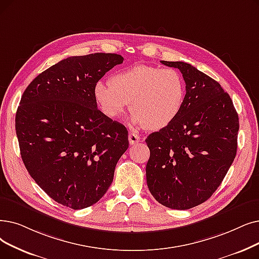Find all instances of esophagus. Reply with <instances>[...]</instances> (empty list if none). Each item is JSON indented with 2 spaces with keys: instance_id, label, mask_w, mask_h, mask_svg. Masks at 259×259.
<instances>
[{
  "instance_id": "obj_1",
  "label": "esophagus",
  "mask_w": 259,
  "mask_h": 259,
  "mask_svg": "<svg viewBox=\"0 0 259 259\" xmlns=\"http://www.w3.org/2000/svg\"><path fill=\"white\" fill-rule=\"evenodd\" d=\"M128 140H129L130 145H136L141 141V138H140L139 134L134 133V132H130L129 136H128Z\"/></svg>"
}]
</instances>
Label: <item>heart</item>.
Segmentation results:
<instances>
[{"label":"heart","instance_id":"obj_1","mask_svg":"<svg viewBox=\"0 0 259 259\" xmlns=\"http://www.w3.org/2000/svg\"><path fill=\"white\" fill-rule=\"evenodd\" d=\"M99 110L112 119L119 118L131 103V122L137 127L160 130L179 115L185 99L184 80L174 69L137 65L114 74L109 85L94 87Z\"/></svg>","mask_w":259,"mask_h":259}]
</instances>
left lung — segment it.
I'll list each match as a JSON object with an SVG mask.
<instances>
[{
	"instance_id": "8db88e82",
	"label": "left lung",
	"mask_w": 259,
	"mask_h": 259,
	"mask_svg": "<svg viewBox=\"0 0 259 259\" xmlns=\"http://www.w3.org/2000/svg\"><path fill=\"white\" fill-rule=\"evenodd\" d=\"M161 62L182 73L186 94L176 119L146 139V179L159 203L188 209L210 198L226 177L237 151L239 119L216 80L186 62Z\"/></svg>"
}]
</instances>
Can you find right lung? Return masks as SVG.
I'll return each instance as SVG.
<instances>
[{"label":"right lung","instance_id":"right-lung-1","mask_svg":"<svg viewBox=\"0 0 259 259\" xmlns=\"http://www.w3.org/2000/svg\"><path fill=\"white\" fill-rule=\"evenodd\" d=\"M117 54L74 56L39 74L21 97L16 132L30 177L73 209L93 205L113 181L128 131L97 109L94 87L122 63Z\"/></svg>","mask_w":259,"mask_h":259}]
</instances>
